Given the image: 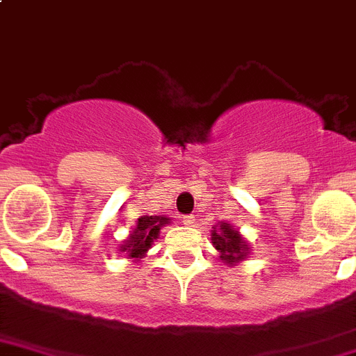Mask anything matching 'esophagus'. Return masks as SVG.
<instances>
[{
	"instance_id": "34e87169",
	"label": "esophagus",
	"mask_w": 356,
	"mask_h": 356,
	"mask_svg": "<svg viewBox=\"0 0 356 356\" xmlns=\"http://www.w3.org/2000/svg\"><path fill=\"white\" fill-rule=\"evenodd\" d=\"M182 223L188 227H193L195 225V216L193 214H186V216H182Z\"/></svg>"
}]
</instances>
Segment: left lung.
I'll use <instances>...</instances> for the list:
<instances>
[{"label": "left lung", "instance_id": "1", "mask_svg": "<svg viewBox=\"0 0 356 356\" xmlns=\"http://www.w3.org/2000/svg\"><path fill=\"white\" fill-rule=\"evenodd\" d=\"M211 243L220 252V259L227 266H236L250 254L248 243L230 223L220 222L211 230Z\"/></svg>", "mask_w": 356, "mask_h": 356}]
</instances>
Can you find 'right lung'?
<instances>
[{
	"instance_id": "add662e5",
	"label": "right lung",
	"mask_w": 356,
	"mask_h": 356,
	"mask_svg": "<svg viewBox=\"0 0 356 356\" xmlns=\"http://www.w3.org/2000/svg\"><path fill=\"white\" fill-rule=\"evenodd\" d=\"M168 223H170V218L166 216H140L129 238L120 246V252H124L127 259H134V261L145 257L154 239H158L161 227Z\"/></svg>"
}]
</instances>
